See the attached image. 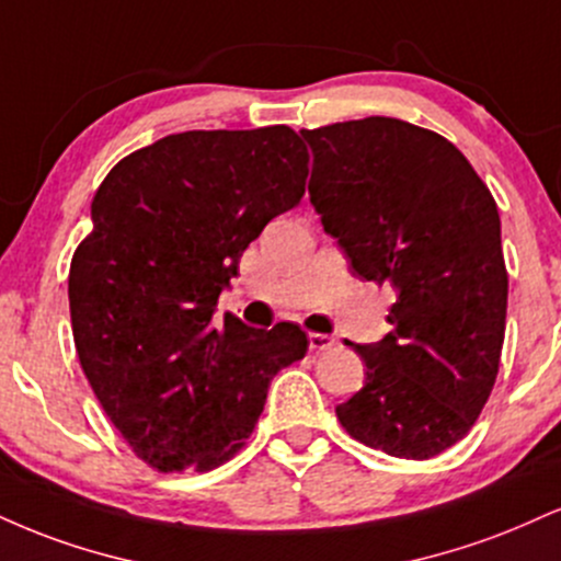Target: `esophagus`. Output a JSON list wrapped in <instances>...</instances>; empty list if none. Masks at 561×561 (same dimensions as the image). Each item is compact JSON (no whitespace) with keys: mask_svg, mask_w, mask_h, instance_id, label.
Segmentation results:
<instances>
[{"mask_svg":"<svg viewBox=\"0 0 561 561\" xmlns=\"http://www.w3.org/2000/svg\"><path fill=\"white\" fill-rule=\"evenodd\" d=\"M308 345H310V350H313V353H323V350H332L334 347V336L310 332L308 334Z\"/></svg>","mask_w":561,"mask_h":561,"instance_id":"1","label":"esophagus"}]
</instances>
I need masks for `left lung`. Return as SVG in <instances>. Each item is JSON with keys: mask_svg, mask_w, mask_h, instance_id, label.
Instances as JSON below:
<instances>
[{"mask_svg": "<svg viewBox=\"0 0 561 561\" xmlns=\"http://www.w3.org/2000/svg\"><path fill=\"white\" fill-rule=\"evenodd\" d=\"M310 204L353 272L397 293L376 345H353L366 383L342 428L404 460L442 455L473 428L499 374L507 266L496 201L462 151L426 127L366 117L300 130Z\"/></svg>", "mask_w": 561, "mask_h": 561, "instance_id": "1", "label": "left lung"}]
</instances>
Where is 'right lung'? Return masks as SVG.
I'll return each mask as SVG.
<instances>
[{
  "label": "right lung",
  "mask_w": 561,
  "mask_h": 561,
  "mask_svg": "<svg viewBox=\"0 0 561 561\" xmlns=\"http://www.w3.org/2000/svg\"><path fill=\"white\" fill-rule=\"evenodd\" d=\"M306 178L287 125L187 130L117 161L93 195L67 279L72 336L106 417L159 473L232 460L268 383L308 353L298 323H211L242 251L300 204Z\"/></svg>",
  "instance_id": "obj_1"
}]
</instances>
